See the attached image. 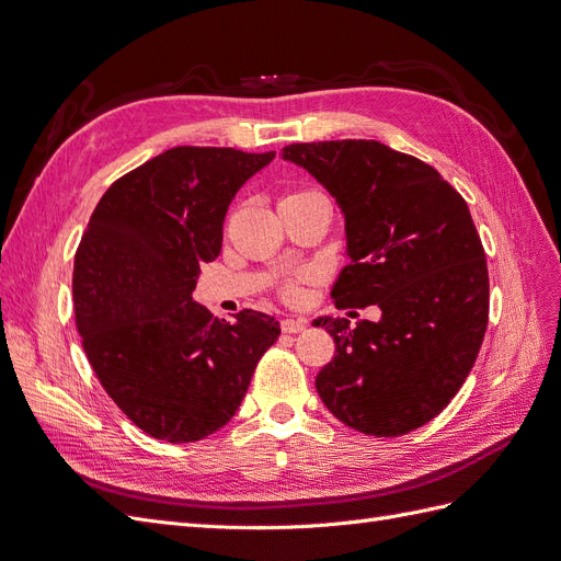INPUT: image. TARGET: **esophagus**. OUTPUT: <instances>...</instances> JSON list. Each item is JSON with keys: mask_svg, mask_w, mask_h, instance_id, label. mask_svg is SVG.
Returning <instances> with one entry per match:
<instances>
[{"mask_svg": "<svg viewBox=\"0 0 561 561\" xmlns=\"http://www.w3.org/2000/svg\"><path fill=\"white\" fill-rule=\"evenodd\" d=\"M280 328L287 334H297L301 330H307V318H283L280 320Z\"/></svg>", "mask_w": 561, "mask_h": 561, "instance_id": "1", "label": "esophagus"}]
</instances>
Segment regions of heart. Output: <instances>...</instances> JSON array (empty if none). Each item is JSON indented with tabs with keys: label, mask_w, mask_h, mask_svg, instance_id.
<instances>
[{
	"label": "heart",
	"mask_w": 561,
	"mask_h": 561,
	"mask_svg": "<svg viewBox=\"0 0 561 561\" xmlns=\"http://www.w3.org/2000/svg\"><path fill=\"white\" fill-rule=\"evenodd\" d=\"M283 297L297 299V297H299V285H297L295 280H287V283L283 285Z\"/></svg>",
	"instance_id": "1"
}]
</instances>
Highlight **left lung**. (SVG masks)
<instances>
[{
  "label": "left lung",
  "mask_w": 561,
  "mask_h": 561,
  "mask_svg": "<svg viewBox=\"0 0 561 561\" xmlns=\"http://www.w3.org/2000/svg\"><path fill=\"white\" fill-rule=\"evenodd\" d=\"M325 186L346 219L351 264L336 309L377 304L381 320L318 318L336 353L316 377L348 428L398 437L435 419L463 386L489 322V274L468 203L433 165L377 140L283 147Z\"/></svg>",
  "instance_id": "obj_1"
}]
</instances>
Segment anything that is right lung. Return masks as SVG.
<instances>
[{
  "instance_id": "1",
  "label": "right lung",
  "mask_w": 561,
  "mask_h": 561,
  "mask_svg": "<svg viewBox=\"0 0 561 561\" xmlns=\"http://www.w3.org/2000/svg\"><path fill=\"white\" fill-rule=\"evenodd\" d=\"M276 151L173 147L118 178L75 254V318L95 377L135 426L182 445L227 426L276 318H213L192 293L236 192Z\"/></svg>"
}]
</instances>
